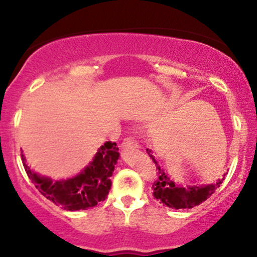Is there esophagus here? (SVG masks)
<instances>
[{
  "instance_id": "obj_1",
  "label": "esophagus",
  "mask_w": 257,
  "mask_h": 257,
  "mask_svg": "<svg viewBox=\"0 0 257 257\" xmlns=\"http://www.w3.org/2000/svg\"><path fill=\"white\" fill-rule=\"evenodd\" d=\"M122 149H131V150H138L139 149V144L138 141L135 140L134 138H125L124 140L122 141Z\"/></svg>"
}]
</instances>
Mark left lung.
I'll return each mask as SVG.
<instances>
[{
	"mask_svg": "<svg viewBox=\"0 0 257 257\" xmlns=\"http://www.w3.org/2000/svg\"><path fill=\"white\" fill-rule=\"evenodd\" d=\"M146 151L157 166V173L159 175L157 181H155L153 184V197L159 203L172 209H191L193 206L199 205L200 203L208 199L216 191V188L220 187L222 180H225V174H223V178L219 179L217 182H214V184L193 185L187 186V187L176 185L170 179V176L164 172L163 168L158 166L151 150L147 149Z\"/></svg>",
	"mask_w": 257,
	"mask_h": 257,
	"instance_id": "1",
	"label": "left lung"
}]
</instances>
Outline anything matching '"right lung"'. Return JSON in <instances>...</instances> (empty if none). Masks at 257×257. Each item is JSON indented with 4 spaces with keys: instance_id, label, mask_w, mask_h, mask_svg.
Returning <instances> with one entry per match:
<instances>
[{
    "instance_id": "1",
    "label": "right lung",
    "mask_w": 257,
    "mask_h": 257,
    "mask_svg": "<svg viewBox=\"0 0 257 257\" xmlns=\"http://www.w3.org/2000/svg\"><path fill=\"white\" fill-rule=\"evenodd\" d=\"M118 158L119 152L116 143L107 141L99 147L93 159L77 175L53 180L34 172L22 152L25 172L35 187L54 204L71 211L85 210L105 200L111 188V176Z\"/></svg>"
}]
</instances>
